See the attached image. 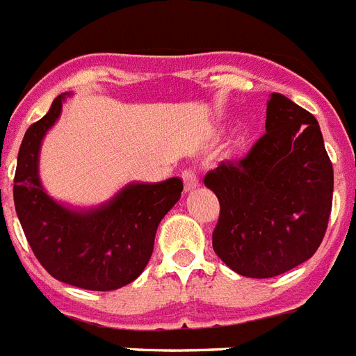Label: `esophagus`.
Instances as JSON below:
<instances>
[{
	"mask_svg": "<svg viewBox=\"0 0 356 356\" xmlns=\"http://www.w3.org/2000/svg\"><path fill=\"white\" fill-rule=\"evenodd\" d=\"M181 178H184L185 193H191V191L198 187V178H196V175L193 171H184L181 172Z\"/></svg>",
	"mask_w": 356,
	"mask_h": 356,
	"instance_id": "34e87169",
	"label": "esophagus"
}]
</instances>
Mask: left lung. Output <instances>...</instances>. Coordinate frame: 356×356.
I'll return each instance as SVG.
<instances>
[{
    "label": "left lung",
    "instance_id": "1",
    "mask_svg": "<svg viewBox=\"0 0 356 356\" xmlns=\"http://www.w3.org/2000/svg\"><path fill=\"white\" fill-rule=\"evenodd\" d=\"M220 202L213 249L234 273L271 278L309 260L327 229L333 165L315 116L273 92L266 134L204 178Z\"/></svg>",
    "mask_w": 356,
    "mask_h": 356
}]
</instances>
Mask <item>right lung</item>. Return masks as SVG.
<instances>
[{
    "mask_svg": "<svg viewBox=\"0 0 356 356\" xmlns=\"http://www.w3.org/2000/svg\"><path fill=\"white\" fill-rule=\"evenodd\" d=\"M69 94L32 123L17 152L14 205L29 245L56 280L89 291L127 286L143 273L161 218L180 200V178L132 181L96 207H72L52 198L40 178L41 142L61 116Z\"/></svg>",
    "mask_w": 356,
    "mask_h": 356,
    "instance_id": "right-lung-1",
    "label": "right lung"
}]
</instances>
